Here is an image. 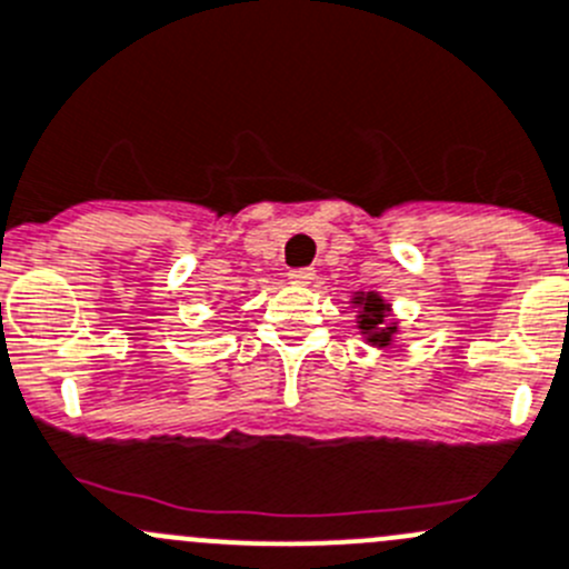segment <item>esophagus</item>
<instances>
[{
    "label": "esophagus",
    "instance_id": "1",
    "mask_svg": "<svg viewBox=\"0 0 569 569\" xmlns=\"http://www.w3.org/2000/svg\"><path fill=\"white\" fill-rule=\"evenodd\" d=\"M288 276H290V281H296V284H310V281L316 279V270H312V268H293Z\"/></svg>",
    "mask_w": 569,
    "mask_h": 569
}]
</instances>
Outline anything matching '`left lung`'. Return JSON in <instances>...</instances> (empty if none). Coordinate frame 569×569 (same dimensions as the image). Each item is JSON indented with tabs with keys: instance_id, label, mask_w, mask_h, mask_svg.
<instances>
[{
	"instance_id": "obj_1",
	"label": "left lung",
	"mask_w": 569,
	"mask_h": 569,
	"mask_svg": "<svg viewBox=\"0 0 569 569\" xmlns=\"http://www.w3.org/2000/svg\"><path fill=\"white\" fill-rule=\"evenodd\" d=\"M355 305H360V329L369 335V343L375 346H388L391 343V335L397 332V327L386 323L388 305L377 293L357 296Z\"/></svg>"
}]
</instances>
